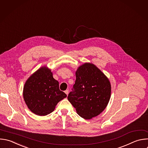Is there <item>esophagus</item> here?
I'll return each instance as SVG.
<instances>
[{
  "label": "esophagus",
  "mask_w": 148,
  "mask_h": 148,
  "mask_svg": "<svg viewBox=\"0 0 148 148\" xmlns=\"http://www.w3.org/2000/svg\"><path fill=\"white\" fill-rule=\"evenodd\" d=\"M64 92H65V93L67 95L68 93H69V90H66L64 91Z\"/></svg>",
  "instance_id": "34e87169"
}]
</instances>
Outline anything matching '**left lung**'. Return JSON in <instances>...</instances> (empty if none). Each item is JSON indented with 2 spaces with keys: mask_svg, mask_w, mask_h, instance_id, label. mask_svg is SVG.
<instances>
[{
  "mask_svg": "<svg viewBox=\"0 0 148 148\" xmlns=\"http://www.w3.org/2000/svg\"><path fill=\"white\" fill-rule=\"evenodd\" d=\"M74 90L68 100L82 118L89 120L100 114L110 99L111 84L109 78L95 64L85 63L75 72Z\"/></svg>",
  "mask_w": 148,
  "mask_h": 148,
  "instance_id": "left-lung-1",
  "label": "left lung"
}]
</instances>
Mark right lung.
Masks as SVG:
<instances>
[{
	"label": "right lung",
	"instance_id": "obj_1",
	"mask_svg": "<svg viewBox=\"0 0 148 148\" xmlns=\"http://www.w3.org/2000/svg\"><path fill=\"white\" fill-rule=\"evenodd\" d=\"M23 97L28 109L35 114L43 116L54 111L57 104L66 94L59 89V82L51 70L42 66L25 81Z\"/></svg>",
	"mask_w": 148,
	"mask_h": 148
}]
</instances>
